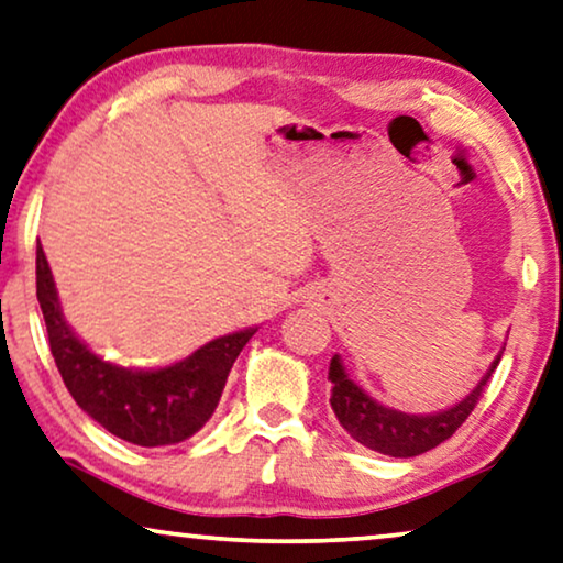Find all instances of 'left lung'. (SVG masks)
<instances>
[{
	"instance_id": "obj_1",
	"label": "left lung",
	"mask_w": 563,
	"mask_h": 563,
	"mask_svg": "<svg viewBox=\"0 0 563 563\" xmlns=\"http://www.w3.org/2000/svg\"><path fill=\"white\" fill-rule=\"evenodd\" d=\"M500 355L495 357L490 371L472 388L470 396H464L452 409L439 413H404L378 404L355 380H350L340 363V355H335L330 361L328 373V378L332 380V411H335L342 429L355 442L368 446V450L388 454V457H417V454L434 450V446L446 442L462 427L464 419L477 406L479 396H483L493 371L498 368Z\"/></svg>"
}]
</instances>
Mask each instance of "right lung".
<instances>
[{"label": "right lung", "mask_w": 563, "mask_h": 563, "mask_svg": "<svg viewBox=\"0 0 563 563\" xmlns=\"http://www.w3.org/2000/svg\"><path fill=\"white\" fill-rule=\"evenodd\" d=\"M37 301L65 388L106 431L140 446L185 442L206 427L235 357L256 332L241 330L210 340L167 368L132 371L103 361L65 324L43 246H37Z\"/></svg>", "instance_id": "add662e5"}]
</instances>
